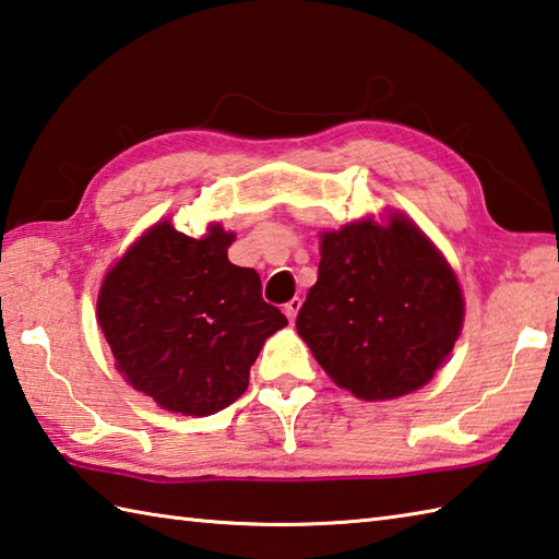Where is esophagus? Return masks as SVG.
Listing matches in <instances>:
<instances>
[{
	"instance_id": "obj_1",
	"label": "esophagus",
	"mask_w": 559,
	"mask_h": 559,
	"mask_svg": "<svg viewBox=\"0 0 559 559\" xmlns=\"http://www.w3.org/2000/svg\"><path fill=\"white\" fill-rule=\"evenodd\" d=\"M299 309H301V299H292V301L284 304V316H287L289 321H294L296 313H299Z\"/></svg>"
}]
</instances>
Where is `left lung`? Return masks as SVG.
Segmentation results:
<instances>
[{
    "label": "left lung",
    "mask_w": 559,
    "mask_h": 559,
    "mask_svg": "<svg viewBox=\"0 0 559 559\" xmlns=\"http://www.w3.org/2000/svg\"><path fill=\"white\" fill-rule=\"evenodd\" d=\"M463 294L437 246L403 214L321 236L318 282L296 330L340 389L393 401L423 389L463 328Z\"/></svg>",
    "instance_id": "left-lung-1"
}]
</instances>
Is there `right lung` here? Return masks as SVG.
<instances>
[{"instance_id": "obj_1", "label": "right lung", "mask_w": 559, "mask_h": 559, "mask_svg": "<svg viewBox=\"0 0 559 559\" xmlns=\"http://www.w3.org/2000/svg\"><path fill=\"white\" fill-rule=\"evenodd\" d=\"M234 234L190 238L158 222L98 292V323L134 391L170 413L207 417L238 401L263 343L287 325L263 301L260 275L234 265Z\"/></svg>"}]
</instances>
